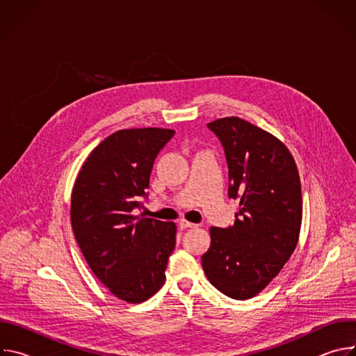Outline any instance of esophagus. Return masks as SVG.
Masks as SVG:
<instances>
[{
  "instance_id": "esophagus-1",
  "label": "esophagus",
  "mask_w": 356,
  "mask_h": 356,
  "mask_svg": "<svg viewBox=\"0 0 356 356\" xmlns=\"http://www.w3.org/2000/svg\"><path fill=\"white\" fill-rule=\"evenodd\" d=\"M179 225H180L181 229H186V228H195V227H197V224L188 222V221H186V220H181V221L179 222Z\"/></svg>"
}]
</instances>
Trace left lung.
<instances>
[{"mask_svg": "<svg viewBox=\"0 0 356 356\" xmlns=\"http://www.w3.org/2000/svg\"><path fill=\"white\" fill-rule=\"evenodd\" d=\"M207 127L220 138L228 163L229 198L239 200L232 227L210 229L202 255L210 283L225 296L248 300L259 294L294 252L301 228L298 170L287 146L239 117Z\"/></svg>", "mask_w": 356, "mask_h": 356, "instance_id": "left-lung-1", "label": "left lung"}]
</instances>
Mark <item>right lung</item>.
<instances>
[{
	"instance_id": "right-lung-1",
	"label": "right lung",
	"mask_w": 356,
	"mask_h": 356,
	"mask_svg": "<svg viewBox=\"0 0 356 356\" xmlns=\"http://www.w3.org/2000/svg\"><path fill=\"white\" fill-rule=\"evenodd\" d=\"M166 128L120 129L95 146L72 191L76 241L97 279L118 298L143 302L166 280L176 224L136 216Z\"/></svg>"
}]
</instances>
